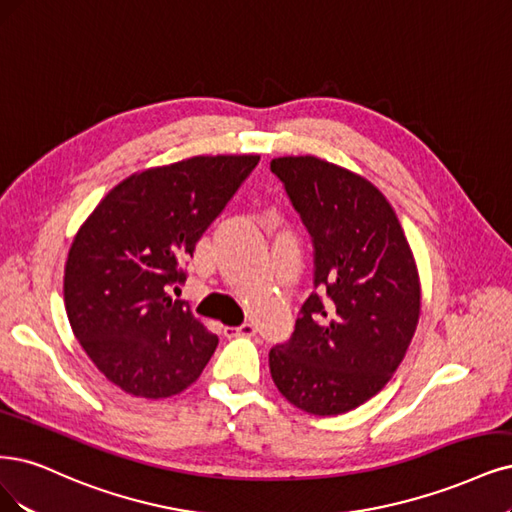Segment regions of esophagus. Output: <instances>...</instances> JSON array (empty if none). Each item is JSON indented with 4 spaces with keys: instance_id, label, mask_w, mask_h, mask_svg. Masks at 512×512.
Instances as JSON below:
<instances>
[{
    "instance_id": "1",
    "label": "esophagus",
    "mask_w": 512,
    "mask_h": 512,
    "mask_svg": "<svg viewBox=\"0 0 512 512\" xmlns=\"http://www.w3.org/2000/svg\"><path fill=\"white\" fill-rule=\"evenodd\" d=\"M224 334H226L228 339H233V337H254L256 328H254V324L245 322V324H241V326H237V328L226 326V328H224Z\"/></svg>"
}]
</instances>
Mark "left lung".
Returning <instances> with one entry per match:
<instances>
[{
  "mask_svg": "<svg viewBox=\"0 0 512 512\" xmlns=\"http://www.w3.org/2000/svg\"><path fill=\"white\" fill-rule=\"evenodd\" d=\"M271 171L313 241V286L290 341L269 351L271 377L311 415H341L390 381L421 309L415 258L392 205L339 165L281 156Z\"/></svg>",
  "mask_w": 512,
  "mask_h": 512,
  "instance_id": "8db88e82",
  "label": "left lung"
}]
</instances>
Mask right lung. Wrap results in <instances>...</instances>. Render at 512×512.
<instances>
[{
	"label": "right lung",
	"instance_id": "obj_1",
	"mask_svg": "<svg viewBox=\"0 0 512 512\" xmlns=\"http://www.w3.org/2000/svg\"><path fill=\"white\" fill-rule=\"evenodd\" d=\"M258 161L192 156L133 173L80 226L65 264V309L86 356L120 390L169 398L214 356L218 337L169 288L180 292L182 262Z\"/></svg>",
	"mask_w": 512,
	"mask_h": 512
}]
</instances>
